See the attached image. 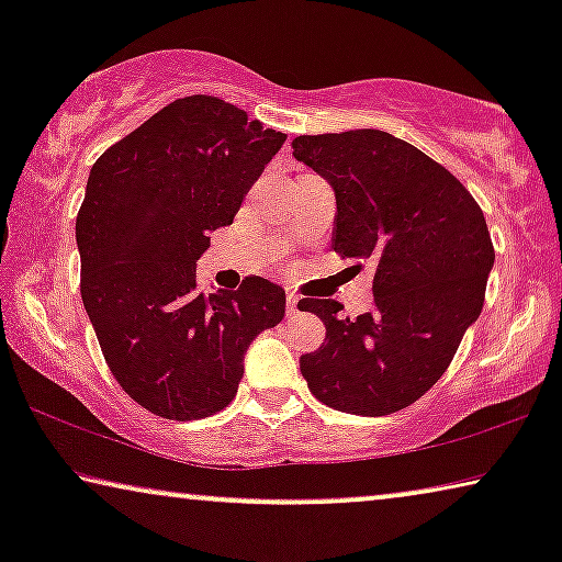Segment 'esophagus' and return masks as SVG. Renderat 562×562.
<instances>
[{"label": "esophagus", "mask_w": 562, "mask_h": 562, "mask_svg": "<svg viewBox=\"0 0 562 562\" xmlns=\"http://www.w3.org/2000/svg\"><path fill=\"white\" fill-rule=\"evenodd\" d=\"M286 312H289V317H294V314H299V296L296 294H289L286 296Z\"/></svg>", "instance_id": "esophagus-1"}]
</instances>
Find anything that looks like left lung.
<instances>
[{
    "instance_id": "left-lung-1",
    "label": "left lung",
    "mask_w": 562,
    "mask_h": 562,
    "mask_svg": "<svg viewBox=\"0 0 562 562\" xmlns=\"http://www.w3.org/2000/svg\"><path fill=\"white\" fill-rule=\"evenodd\" d=\"M291 148L335 189V252L373 263L371 312L299 302L327 327L302 375L337 412L394 414L440 381L479 319L494 268L486 217L448 168L383 130L299 135Z\"/></svg>"
}]
</instances>
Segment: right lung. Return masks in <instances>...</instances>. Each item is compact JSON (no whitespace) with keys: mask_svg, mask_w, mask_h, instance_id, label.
I'll list each match as a JSON object with an SVG mask.
<instances>
[{"mask_svg":"<svg viewBox=\"0 0 562 562\" xmlns=\"http://www.w3.org/2000/svg\"><path fill=\"white\" fill-rule=\"evenodd\" d=\"M286 140L217 97L176 99L91 166L76 243L81 299L122 391L164 419L233 402L248 345L286 312V291L248 276L204 294L196 260L212 229Z\"/></svg>","mask_w":562,"mask_h":562,"instance_id":"obj_1","label":"right lung"}]
</instances>
